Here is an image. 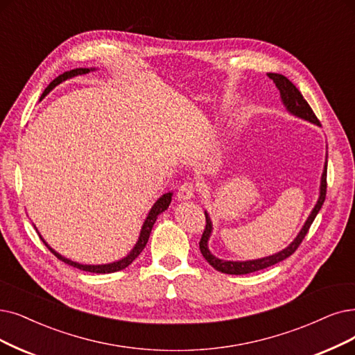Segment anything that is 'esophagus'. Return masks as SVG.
<instances>
[{
	"mask_svg": "<svg viewBox=\"0 0 355 355\" xmlns=\"http://www.w3.org/2000/svg\"><path fill=\"white\" fill-rule=\"evenodd\" d=\"M195 189L196 188H195V185H193L192 182L182 183L179 191H178V198H179V200H191V198L195 193Z\"/></svg>",
	"mask_w": 355,
	"mask_h": 355,
	"instance_id": "34e87169",
	"label": "esophagus"
}]
</instances>
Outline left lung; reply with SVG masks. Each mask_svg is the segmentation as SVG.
Instances as JSON below:
<instances>
[{
	"instance_id": "obj_1",
	"label": "left lung",
	"mask_w": 355,
	"mask_h": 355,
	"mask_svg": "<svg viewBox=\"0 0 355 355\" xmlns=\"http://www.w3.org/2000/svg\"><path fill=\"white\" fill-rule=\"evenodd\" d=\"M268 77L271 78L275 86L278 87L279 93H281V98L282 102H284V105L287 106V109L293 113V115L295 116H300L309 122H313L316 125H320L318 116L315 115V112L311 110L310 105L306 102V98L303 97V94L300 93V90L297 89L294 84L284 76L281 74H275V73H269ZM326 170H328V162L324 163V170H323V175H322V182H320V195H319V200H318V204L315 205L313 211H311V214L309 216L306 224L303 225L302 232L299 233V236H297L294 239V242L286 248L284 250L278 252L277 254H272V257H268V258H262V259H257V261H246V262H232V261H223V259H218L216 258L214 254H211V252L208 250V239H209V234H211V220L208 217V214L205 212V229H204V233L201 236V240H200V250L202 253V257L207 259V262L217 269L218 272H223V274H232V275H243V274H250V272H254V271H261V269H265L268 266H272L281 261L287 259L288 257H291V254L297 250V248H299L303 242V239L306 237L309 229L311 223L315 221L318 212L320 211L323 202H324V198H326V188H328V182H326Z\"/></svg>"
}]
</instances>
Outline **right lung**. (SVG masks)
Wrapping results in <instances>:
<instances>
[{"label": "right lung", "instance_id": "obj_1", "mask_svg": "<svg viewBox=\"0 0 355 355\" xmlns=\"http://www.w3.org/2000/svg\"><path fill=\"white\" fill-rule=\"evenodd\" d=\"M89 68H77V69H71V71H67V73H64V74H61V76H58L56 77L49 86L45 89V92H44V94H42V97L40 98H44L55 86H58L60 83H62V81H65L67 78H71V77H76V76H81V74H87L89 73ZM170 202H172V193H164L162 198H159V201L155 202L154 205H153V208H151V211L148 212V217L146 218V221H144V224H143V229H141V233H139V239H138V242H137V245H135V248L131 250V253L128 254V257L126 258H123V259H121V261H118V262H113V263H107V265H81V263H77V262H73V261H69V259H67V258H64V257H61L60 253H56L53 249H51L49 246H48V243L45 242L44 239H42V236H39L40 239H42V242L45 243V246L55 254L56 258H58L60 261H62V262H65V263H68V265H71V266H74V268H78V269H81V271H86V272H94V274H109V272H116V271H121V269H123V268H126L128 265H131L132 263V261L138 257V254L143 252V249L146 248V245H147V242H148V237H150V233H151V229H153V225H154V223H155V220H157V216L160 214V212H163L164 209H167L168 208V205H170Z\"/></svg>", "mask_w": 355, "mask_h": 355}]
</instances>
